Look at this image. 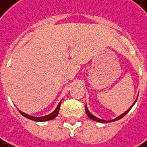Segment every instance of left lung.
<instances>
[{
    "instance_id": "8db88e82",
    "label": "left lung",
    "mask_w": 147,
    "mask_h": 147,
    "mask_svg": "<svg viewBox=\"0 0 147 147\" xmlns=\"http://www.w3.org/2000/svg\"><path fill=\"white\" fill-rule=\"evenodd\" d=\"M137 98H138V96H137V98H136V101L134 102V103L127 109L126 111L124 113H122V114H120L119 116H118L117 118H115V119H111V120H104V119H99V118H97L95 115H93L92 113H90V111L88 110V109H87V105H86V107H85V110H86V113H87V115L88 116V118L89 119H92V120H94V121H97V122H99V123H110V122H113V121H116V120H119V119H122L125 114H126L131 109H132V107L135 105V103H136V100H137Z\"/></svg>"
}]
</instances>
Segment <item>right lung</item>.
Listing matches in <instances>:
<instances>
[{"instance_id":"obj_1","label":"right lung","mask_w":147,"mask_h":147,"mask_svg":"<svg viewBox=\"0 0 147 147\" xmlns=\"http://www.w3.org/2000/svg\"><path fill=\"white\" fill-rule=\"evenodd\" d=\"M61 101L59 102V104L57 105L56 109H55L52 113H50L49 114H48V115H45V116H42V117H34V116H31V115H29V114H28V113H23V112H22L20 110H19V112H20L22 115H23V116L26 117L27 119H32V120L37 121V122H45V121H48V120H51V119H55V118L58 115L59 110H60V104H61Z\"/></svg>"}]
</instances>
